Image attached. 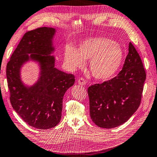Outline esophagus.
<instances>
[{
    "label": "esophagus",
    "instance_id": "1",
    "mask_svg": "<svg viewBox=\"0 0 157 157\" xmlns=\"http://www.w3.org/2000/svg\"><path fill=\"white\" fill-rule=\"evenodd\" d=\"M78 84L83 86V85H84L85 84H86V80H85L84 78H79L78 79Z\"/></svg>",
    "mask_w": 157,
    "mask_h": 157
}]
</instances>
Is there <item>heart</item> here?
Segmentation results:
<instances>
[{"label":"heart","instance_id":"b5f03b06","mask_svg":"<svg viewBox=\"0 0 157 157\" xmlns=\"http://www.w3.org/2000/svg\"><path fill=\"white\" fill-rule=\"evenodd\" d=\"M124 57L119 44L106 37H93L79 42L77 49L71 45L65 47L63 62L71 71L82 68L89 59V68L98 80H107L118 72Z\"/></svg>","mask_w":157,"mask_h":157}]
</instances>
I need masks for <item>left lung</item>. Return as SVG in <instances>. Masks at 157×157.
Returning a JSON list of instances; mask_svg holds the SVG:
<instances>
[{
    "instance_id": "1",
    "label": "left lung",
    "mask_w": 157,
    "mask_h": 157,
    "mask_svg": "<svg viewBox=\"0 0 157 157\" xmlns=\"http://www.w3.org/2000/svg\"><path fill=\"white\" fill-rule=\"evenodd\" d=\"M145 79L141 59L129 42L128 55L118 75L88 88L92 121L106 129L127 122L139 107Z\"/></svg>"
}]
</instances>
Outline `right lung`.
<instances>
[{"mask_svg": "<svg viewBox=\"0 0 157 157\" xmlns=\"http://www.w3.org/2000/svg\"><path fill=\"white\" fill-rule=\"evenodd\" d=\"M56 30L42 27L26 33L7 64L10 102L21 118L39 129L52 128L62 118L63 98L75 83V77L55 67L53 39ZM39 66V77L29 86L22 82L21 69L27 62Z\"/></svg>", "mask_w": 157, "mask_h": 157, "instance_id": "right-lung-1", "label": "right lung"}]
</instances>
